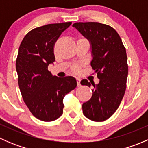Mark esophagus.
Masks as SVG:
<instances>
[{
  "instance_id": "1",
  "label": "esophagus",
  "mask_w": 148,
  "mask_h": 148,
  "mask_svg": "<svg viewBox=\"0 0 148 148\" xmlns=\"http://www.w3.org/2000/svg\"><path fill=\"white\" fill-rule=\"evenodd\" d=\"M80 82H81V79L79 78H77V86H81V84H80Z\"/></svg>"
}]
</instances>
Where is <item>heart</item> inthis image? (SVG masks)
Listing matches in <instances>:
<instances>
[{"label": "heart", "mask_w": 148, "mask_h": 148, "mask_svg": "<svg viewBox=\"0 0 148 148\" xmlns=\"http://www.w3.org/2000/svg\"><path fill=\"white\" fill-rule=\"evenodd\" d=\"M73 69H74V71H75V72H77V71H79V68H78V67H74V68Z\"/></svg>", "instance_id": "obj_1"}]
</instances>
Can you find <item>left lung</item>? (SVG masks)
Listing matches in <instances>:
<instances>
[{
  "mask_svg": "<svg viewBox=\"0 0 148 148\" xmlns=\"http://www.w3.org/2000/svg\"><path fill=\"white\" fill-rule=\"evenodd\" d=\"M72 26L89 40L91 66L99 79L96 85L82 80V85L94 86L91 99L82 104L83 114L92 121L103 122L115 112L125 95L128 74L126 49L120 35L108 25L79 22Z\"/></svg>",
  "mask_w": 148,
  "mask_h": 148,
  "instance_id": "obj_1",
  "label": "left lung"
}]
</instances>
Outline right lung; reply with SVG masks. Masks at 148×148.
Masks as SVG:
<instances>
[{
	"mask_svg": "<svg viewBox=\"0 0 148 148\" xmlns=\"http://www.w3.org/2000/svg\"><path fill=\"white\" fill-rule=\"evenodd\" d=\"M71 24L65 22L34 28L19 46L16 68L22 97L33 115L44 122L62 115L64 97L77 86L74 77L59 78L48 70L55 61V43Z\"/></svg>",
	"mask_w": 148,
	"mask_h": 148,
	"instance_id": "add662e5",
	"label": "right lung"
}]
</instances>
